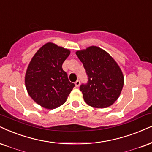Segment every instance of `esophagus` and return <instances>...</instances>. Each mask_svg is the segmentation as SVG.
Masks as SVG:
<instances>
[{"label": "esophagus", "instance_id": "esophagus-1", "mask_svg": "<svg viewBox=\"0 0 152 152\" xmlns=\"http://www.w3.org/2000/svg\"><path fill=\"white\" fill-rule=\"evenodd\" d=\"M75 87H78L80 85V80H77V81L75 82Z\"/></svg>", "mask_w": 152, "mask_h": 152}]
</instances>
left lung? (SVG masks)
Listing matches in <instances>:
<instances>
[{
	"label": "left lung",
	"instance_id": "1",
	"mask_svg": "<svg viewBox=\"0 0 152 152\" xmlns=\"http://www.w3.org/2000/svg\"><path fill=\"white\" fill-rule=\"evenodd\" d=\"M88 75V83L80 86L85 102L91 107L104 108L118 99L124 85L121 67L106 50L96 46L76 51Z\"/></svg>",
	"mask_w": 152,
	"mask_h": 152
}]
</instances>
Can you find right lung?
<instances>
[{
    "mask_svg": "<svg viewBox=\"0 0 152 152\" xmlns=\"http://www.w3.org/2000/svg\"><path fill=\"white\" fill-rule=\"evenodd\" d=\"M70 50L52 42L45 44L34 54L26 71L28 94L46 109H54L66 102L75 85L63 70Z\"/></svg>",
    "mask_w": 152,
    "mask_h": 152,
    "instance_id": "obj_1",
    "label": "right lung"
}]
</instances>
